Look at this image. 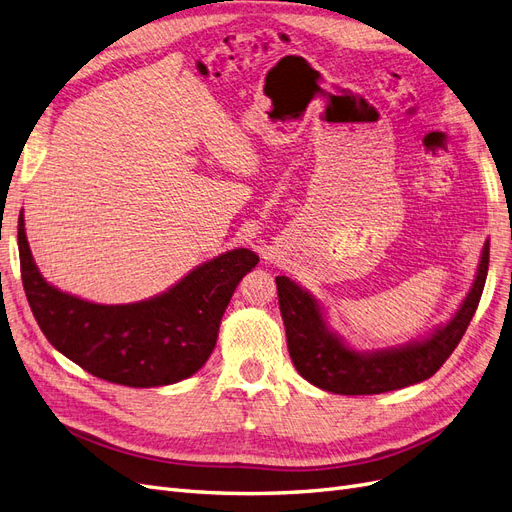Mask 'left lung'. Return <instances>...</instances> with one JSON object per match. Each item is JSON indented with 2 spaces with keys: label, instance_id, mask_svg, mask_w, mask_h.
Here are the masks:
<instances>
[{
  "label": "left lung",
  "instance_id": "8db88e82",
  "mask_svg": "<svg viewBox=\"0 0 512 512\" xmlns=\"http://www.w3.org/2000/svg\"><path fill=\"white\" fill-rule=\"evenodd\" d=\"M489 269V241L483 247L476 280L453 320L425 342L401 348L356 352L327 329L322 307L288 277H275L290 359L299 374L322 391L337 395H378L431 378L466 333L483 294Z\"/></svg>",
  "mask_w": 512,
  "mask_h": 512
}]
</instances>
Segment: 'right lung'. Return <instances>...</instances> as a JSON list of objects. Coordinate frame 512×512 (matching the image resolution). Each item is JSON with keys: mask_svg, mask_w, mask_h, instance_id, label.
I'll return each mask as SVG.
<instances>
[{"mask_svg": "<svg viewBox=\"0 0 512 512\" xmlns=\"http://www.w3.org/2000/svg\"><path fill=\"white\" fill-rule=\"evenodd\" d=\"M21 280L51 346L91 376L149 389L190 378L215 348L220 322L241 277L258 265L245 247L185 275L160 297L130 305L89 303L44 280L19 215Z\"/></svg>", "mask_w": 512, "mask_h": 512, "instance_id": "add662e5", "label": "right lung"}]
</instances>
